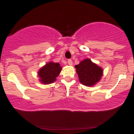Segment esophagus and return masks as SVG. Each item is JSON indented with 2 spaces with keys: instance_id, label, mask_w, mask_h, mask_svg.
<instances>
[{
  "instance_id": "esophagus-1",
  "label": "esophagus",
  "mask_w": 134,
  "mask_h": 134,
  "mask_svg": "<svg viewBox=\"0 0 134 134\" xmlns=\"http://www.w3.org/2000/svg\"><path fill=\"white\" fill-rule=\"evenodd\" d=\"M68 64L70 66H72L73 65L72 60H71V59H69V60H68Z\"/></svg>"
}]
</instances>
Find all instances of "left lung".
Listing matches in <instances>:
<instances>
[{"label": "left lung", "mask_w": 134, "mask_h": 134, "mask_svg": "<svg viewBox=\"0 0 134 134\" xmlns=\"http://www.w3.org/2000/svg\"><path fill=\"white\" fill-rule=\"evenodd\" d=\"M76 72L81 83L87 87H92L98 83L103 75L104 70L90 59H85L75 65Z\"/></svg>", "instance_id": "8db88e82"}]
</instances>
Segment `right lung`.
Listing matches in <instances>:
<instances>
[{"label": "right lung", "mask_w": 134, "mask_h": 134, "mask_svg": "<svg viewBox=\"0 0 134 134\" xmlns=\"http://www.w3.org/2000/svg\"><path fill=\"white\" fill-rule=\"evenodd\" d=\"M62 70L60 64L50 61L47 63L43 66L38 70V77L39 81L42 84L48 85L53 83L57 80Z\"/></svg>", "instance_id": "add662e5"}]
</instances>
